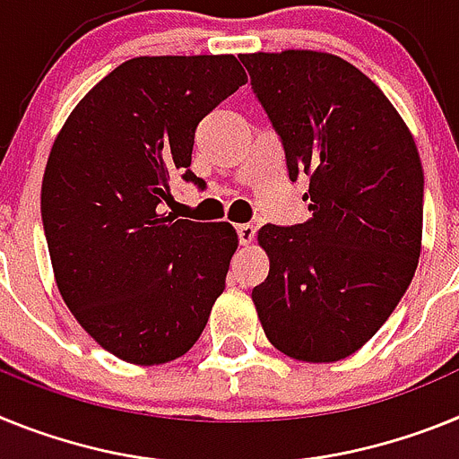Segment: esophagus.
Returning <instances> with one entry per match:
<instances>
[{
	"mask_svg": "<svg viewBox=\"0 0 459 459\" xmlns=\"http://www.w3.org/2000/svg\"><path fill=\"white\" fill-rule=\"evenodd\" d=\"M238 238H240V245H252L254 235H256V229L252 224H240L238 226Z\"/></svg>",
	"mask_w": 459,
	"mask_h": 459,
	"instance_id": "obj_1",
	"label": "esophagus"
}]
</instances>
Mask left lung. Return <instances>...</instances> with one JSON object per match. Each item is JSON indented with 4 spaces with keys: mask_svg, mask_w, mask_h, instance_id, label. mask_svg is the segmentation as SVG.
<instances>
[{
    "mask_svg": "<svg viewBox=\"0 0 459 459\" xmlns=\"http://www.w3.org/2000/svg\"><path fill=\"white\" fill-rule=\"evenodd\" d=\"M312 217L263 226L270 258L252 300L274 349L305 362L356 353L411 284L422 166L411 131L353 64L316 50L240 55Z\"/></svg>",
    "mask_w": 459,
    "mask_h": 459,
    "instance_id": "8db88e82",
    "label": "left lung"
}]
</instances>
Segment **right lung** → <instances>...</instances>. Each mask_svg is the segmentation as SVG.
I'll return each mask as SVG.
<instances>
[{
	"instance_id": "right-lung-1",
	"label": "right lung",
	"mask_w": 459,
	"mask_h": 459,
	"mask_svg": "<svg viewBox=\"0 0 459 459\" xmlns=\"http://www.w3.org/2000/svg\"><path fill=\"white\" fill-rule=\"evenodd\" d=\"M247 82L233 55L134 57L87 91L41 185L55 281L99 346L163 365L196 344L226 286L238 233L161 212L191 173L196 126Z\"/></svg>"
}]
</instances>
